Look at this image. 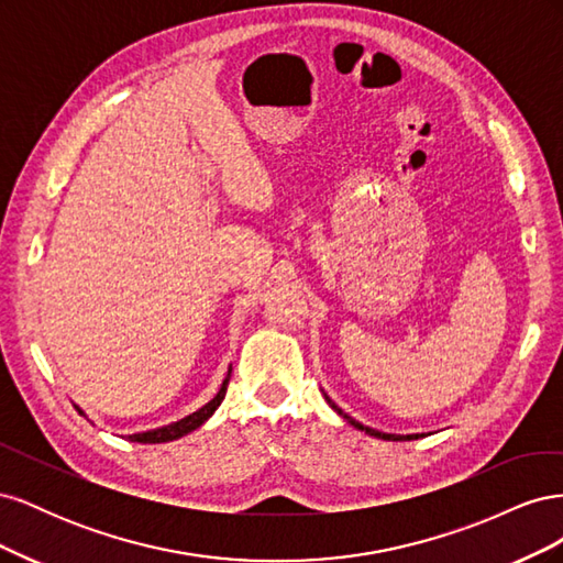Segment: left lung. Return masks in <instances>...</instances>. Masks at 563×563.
Masks as SVG:
<instances>
[{
	"label": "left lung",
	"instance_id": "8db88e82",
	"mask_svg": "<svg viewBox=\"0 0 563 563\" xmlns=\"http://www.w3.org/2000/svg\"><path fill=\"white\" fill-rule=\"evenodd\" d=\"M327 401H329V404H331V406L335 408V404H333V401H331L329 397H327ZM335 411H338L340 416H343V418H345V420H347L350 424H354V428H360V430H366V434H371V437H378V439H387V441H399V439H408V441H411V439H418V437H420V434H408V437H395V434H383V432H378V430H371V428H364V424H360V422H356V420H352L350 416H345L343 411H340V408H335Z\"/></svg>",
	"mask_w": 563,
	"mask_h": 563
}]
</instances>
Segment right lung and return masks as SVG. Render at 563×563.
Listing matches in <instances>:
<instances>
[{
    "mask_svg": "<svg viewBox=\"0 0 563 563\" xmlns=\"http://www.w3.org/2000/svg\"><path fill=\"white\" fill-rule=\"evenodd\" d=\"M228 383H230V373H228V378L223 380V387L218 389V395H216L207 406H201L199 411H195L192 416H187V418H183V420H178V422L166 424V428H159V430H150V432H141V434H131L129 439H131V441H139V444H164V441H174V439L185 437L187 432L197 430L201 422H207V420L213 416V411H216V408L220 406V401L225 399ZM77 411H79V408H77ZM79 413H81V411H79Z\"/></svg>",
    "mask_w": 563,
    "mask_h": 563,
    "instance_id": "obj_1",
    "label": "right lung"
}]
</instances>
